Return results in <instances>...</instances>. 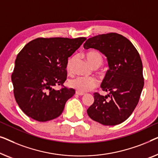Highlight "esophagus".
I'll list each match as a JSON object with an SVG mask.
<instances>
[{"label":"esophagus","instance_id":"esophagus-1","mask_svg":"<svg viewBox=\"0 0 158 158\" xmlns=\"http://www.w3.org/2000/svg\"><path fill=\"white\" fill-rule=\"evenodd\" d=\"M76 94L77 95H79V96H83L84 94V93H82V92H76Z\"/></svg>","mask_w":158,"mask_h":158}]
</instances>
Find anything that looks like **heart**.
I'll list each match as a JSON object with an SVG mask.
<instances>
[{"instance_id":"heart-1","label":"heart","mask_w":158,"mask_h":158,"mask_svg":"<svg viewBox=\"0 0 158 158\" xmlns=\"http://www.w3.org/2000/svg\"><path fill=\"white\" fill-rule=\"evenodd\" d=\"M86 58L91 65L93 67H99L103 63V58L100 53L94 50L89 51L86 52ZM73 58L68 60L66 64V71L68 72H71L72 68ZM97 85V80L92 77H77L73 78L69 81V86L71 88L74 89L77 92H86L96 87Z\"/></svg>"}]
</instances>
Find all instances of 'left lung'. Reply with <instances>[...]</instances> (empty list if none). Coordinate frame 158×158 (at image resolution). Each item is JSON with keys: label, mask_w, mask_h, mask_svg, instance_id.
Listing matches in <instances>:
<instances>
[{"label": "left lung", "mask_w": 158, "mask_h": 158, "mask_svg": "<svg viewBox=\"0 0 158 158\" xmlns=\"http://www.w3.org/2000/svg\"><path fill=\"white\" fill-rule=\"evenodd\" d=\"M85 49L94 48L106 57L109 70L101 88L107 95L94 93L89 117L104 125H117L132 114L144 86L143 63L133 44L123 35L110 33L86 40Z\"/></svg>", "instance_id": "obj_1"}]
</instances>
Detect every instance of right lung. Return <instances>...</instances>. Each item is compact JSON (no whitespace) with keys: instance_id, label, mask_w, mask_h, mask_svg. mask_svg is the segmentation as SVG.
Returning a JSON list of instances; mask_svg holds the SVG:
<instances>
[{"instance_id":"add662e5","label":"right lung","mask_w":158,"mask_h":158,"mask_svg":"<svg viewBox=\"0 0 158 158\" xmlns=\"http://www.w3.org/2000/svg\"><path fill=\"white\" fill-rule=\"evenodd\" d=\"M86 39L38 38L17 55L11 75L13 93L21 110L31 118L46 122L63 112L74 89H54L66 79V64Z\"/></svg>"}]
</instances>
